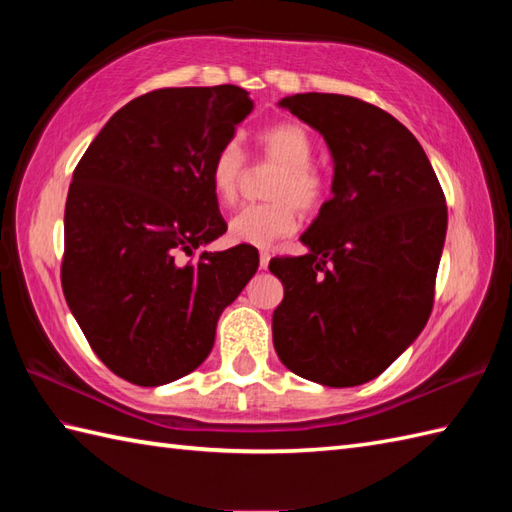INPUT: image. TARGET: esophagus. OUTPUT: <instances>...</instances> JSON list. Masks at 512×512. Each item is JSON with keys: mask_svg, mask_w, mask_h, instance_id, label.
Returning <instances> with one entry per match:
<instances>
[{"mask_svg": "<svg viewBox=\"0 0 512 512\" xmlns=\"http://www.w3.org/2000/svg\"><path fill=\"white\" fill-rule=\"evenodd\" d=\"M268 264H270V253L268 250H262V253H259V268L266 270Z\"/></svg>", "mask_w": 512, "mask_h": 512, "instance_id": "1", "label": "esophagus"}]
</instances>
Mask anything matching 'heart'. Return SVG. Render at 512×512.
Here are the masks:
<instances>
[{"instance_id": "1", "label": "heart", "mask_w": 512, "mask_h": 512, "mask_svg": "<svg viewBox=\"0 0 512 512\" xmlns=\"http://www.w3.org/2000/svg\"><path fill=\"white\" fill-rule=\"evenodd\" d=\"M259 154L279 165L264 204H248L228 222V239L255 248L273 246L279 237L295 233L297 209L317 211L325 198V180L314 169V145L308 129L299 123H275L255 136ZM244 178V154L235 143H226L211 160L209 184L220 204H233Z\"/></svg>"}]
</instances>
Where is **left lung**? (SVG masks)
Instances as JSON below:
<instances>
[{
  "label": "left lung",
  "instance_id": "obj_1",
  "mask_svg": "<svg viewBox=\"0 0 512 512\" xmlns=\"http://www.w3.org/2000/svg\"><path fill=\"white\" fill-rule=\"evenodd\" d=\"M279 107L323 136L334 178L332 198L301 235L308 253L268 266L284 284L275 350L301 378L363 385L427 325L447 202L416 136L380 107L321 92Z\"/></svg>",
  "mask_w": 512,
  "mask_h": 512
}]
</instances>
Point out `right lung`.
Listing matches in <instances>:
<instances>
[{"label": "right lung", "mask_w": 512, "mask_h": 512, "mask_svg": "<svg viewBox=\"0 0 512 512\" xmlns=\"http://www.w3.org/2000/svg\"><path fill=\"white\" fill-rule=\"evenodd\" d=\"M253 105L237 85L143 94L74 169L63 295L96 356L129 383L167 385L200 367L220 314L257 273L246 244L183 262L226 233L209 167Z\"/></svg>", "instance_id": "add662e5"}]
</instances>
